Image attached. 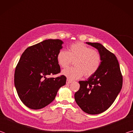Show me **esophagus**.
Segmentation results:
<instances>
[{"label": "esophagus", "instance_id": "34e87169", "mask_svg": "<svg viewBox=\"0 0 133 133\" xmlns=\"http://www.w3.org/2000/svg\"><path fill=\"white\" fill-rule=\"evenodd\" d=\"M71 83V81L70 80H69V79H67V81H66V84H70V83Z\"/></svg>", "mask_w": 133, "mask_h": 133}]
</instances>
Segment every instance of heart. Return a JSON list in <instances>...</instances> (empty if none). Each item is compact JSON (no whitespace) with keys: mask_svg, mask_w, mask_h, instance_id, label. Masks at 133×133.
Listing matches in <instances>:
<instances>
[{"mask_svg":"<svg viewBox=\"0 0 133 133\" xmlns=\"http://www.w3.org/2000/svg\"><path fill=\"white\" fill-rule=\"evenodd\" d=\"M57 61L62 68H66L74 62L75 67L64 70L62 74L69 80H76L84 76L88 78L98 70L102 63V56L99 51L77 42L70 46L69 51L62 50L58 53Z\"/></svg>","mask_w":133,"mask_h":133,"instance_id":"heart-1","label":"heart"}]
</instances>
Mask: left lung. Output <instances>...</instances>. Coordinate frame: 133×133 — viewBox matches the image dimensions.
<instances>
[{
	"mask_svg": "<svg viewBox=\"0 0 133 133\" xmlns=\"http://www.w3.org/2000/svg\"><path fill=\"white\" fill-rule=\"evenodd\" d=\"M102 56L98 70L87 80L80 81L75 98L83 111L89 114L102 113L111 106L120 93L123 76L116 56L98 43L86 42Z\"/></svg>",
	"mask_w": 133,
	"mask_h": 133,
	"instance_id": "obj_1",
	"label": "left lung"
}]
</instances>
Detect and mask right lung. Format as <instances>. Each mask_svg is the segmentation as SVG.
<instances>
[{"label":"right lung","mask_w":133,"mask_h":133,"mask_svg":"<svg viewBox=\"0 0 133 133\" xmlns=\"http://www.w3.org/2000/svg\"><path fill=\"white\" fill-rule=\"evenodd\" d=\"M63 43L59 39L45 40L27 48L15 71V85L20 99L31 109H42L55 100L66 77L49 76L60 73L57 55Z\"/></svg>","instance_id":"right-lung-1"}]
</instances>
